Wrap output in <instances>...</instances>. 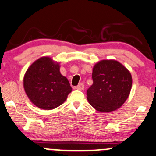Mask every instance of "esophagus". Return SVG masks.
I'll use <instances>...</instances> for the list:
<instances>
[{"instance_id": "esophagus-1", "label": "esophagus", "mask_w": 156, "mask_h": 156, "mask_svg": "<svg viewBox=\"0 0 156 156\" xmlns=\"http://www.w3.org/2000/svg\"><path fill=\"white\" fill-rule=\"evenodd\" d=\"M76 89L78 90H80V91H83L84 89V84L83 83H80L77 86Z\"/></svg>"}]
</instances>
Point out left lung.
<instances>
[{
  "label": "left lung",
  "instance_id": "obj_1",
  "mask_svg": "<svg viewBox=\"0 0 156 156\" xmlns=\"http://www.w3.org/2000/svg\"><path fill=\"white\" fill-rule=\"evenodd\" d=\"M93 84L87 90L89 104L99 112L121 108L129 96L132 78L126 67L114 59L101 60L92 71Z\"/></svg>",
  "mask_w": 156,
  "mask_h": 156
}]
</instances>
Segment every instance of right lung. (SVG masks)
Wrapping results in <instances>:
<instances>
[{
	"label": "right lung",
	"mask_w": 156,
	"mask_h": 156,
	"mask_svg": "<svg viewBox=\"0 0 156 156\" xmlns=\"http://www.w3.org/2000/svg\"><path fill=\"white\" fill-rule=\"evenodd\" d=\"M59 62L42 57L28 67L23 78L24 89L31 102L49 110L65 102L72 88L59 71Z\"/></svg>",
	"instance_id": "right-lung-1"
}]
</instances>
